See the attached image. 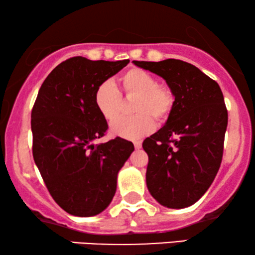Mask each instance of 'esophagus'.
I'll use <instances>...</instances> for the list:
<instances>
[{
	"label": "esophagus",
	"instance_id": "34e87169",
	"mask_svg": "<svg viewBox=\"0 0 255 255\" xmlns=\"http://www.w3.org/2000/svg\"><path fill=\"white\" fill-rule=\"evenodd\" d=\"M134 146H135V149H141V146H142V142L141 141H135L134 142Z\"/></svg>",
	"mask_w": 255,
	"mask_h": 255
}]
</instances>
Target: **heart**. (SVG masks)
<instances>
[{
    "mask_svg": "<svg viewBox=\"0 0 255 255\" xmlns=\"http://www.w3.org/2000/svg\"><path fill=\"white\" fill-rule=\"evenodd\" d=\"M120 85L125 93L136 96L132 105L135 116L119 118L111 126L114 136L137 139L148 135L156 127L155 120L163 123L170 117L174 107V93L167 85L158 84L152 74L131 68L120 77ZM95 105L104 119L113 121L121 110V96L116 85L105 81L95 91Z\"/></svg>",
    "mask_w": 255,
    "mask_h": 255,
    "instance_id": "1",
    "label": "heart"
}]
</instances>
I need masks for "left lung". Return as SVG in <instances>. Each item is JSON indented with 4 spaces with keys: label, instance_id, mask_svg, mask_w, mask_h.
Wrapping results in <instances>:
<instances>
[{
    "label": "left lung",
    "instance_id": "1",
    "mask_svg": "<svg viewBox=\"0 0 255 255\" xmlns=\"http://www.w3.org/2000/svg\"><path fill=\"white\" fill-rule=\"evenodd\" d=\"M163 77L174 107L158 131L145 138L146 186L162 206L181 209L208 191L221 166L228 111L216 82L181 60L132 61Z\"/></svg>",
    "mask_w": 255,
    "mask_h": 255
}]
</instances>
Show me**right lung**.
<instances>
[{
	"label": "right lung",
	"instance_id": "obj_1",
	"mask_svg": "<svg viewBox=\"0 0 255 255\" xmlns=\"http://www.w3.org/2000/svg\"><path fill=\"white\" fill-rule=\"evenodd\" d=\"M128 63L70 57L46 77L32 109L35 165L52 198L74 216H95L109 207L118 172L134 151L120 137L93 144L109 128L96 109V89Z\"/></svg>",
	"mask_w": 255,
	"mask_h": 255
}]
</instances>
